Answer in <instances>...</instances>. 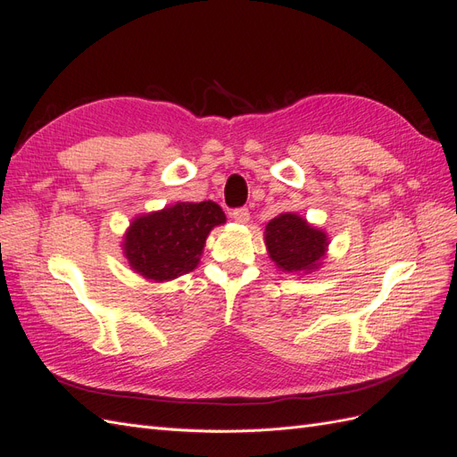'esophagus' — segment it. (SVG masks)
Here are the masks:
<instances>
[{
    "label": "esophagus",
    "instance_id": "34e87169",
    "mask_svg": "<svg viewBox=\"0 0 457 457\" xmlns=\"http://www.w3.org/2000/svg\"><path fill=\"white\" fill-rule=\"evenodd\" d=\"M230 217L237 220V223H240V225H245L247 220H250V210H247V207H238V210H234L232 213H230Z\"/></svg>",
    "mask_w": 457,
    "mask_h": 457
}]
</instances>
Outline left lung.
Wrapping results in <instances>:
<instances>
[{
    "label": "left lung",
    "mask_w": 457,
    "mask_h": 457,
    "mask_svg": "<svg viewBox=\"0 0 457 457\" xmlns=\"http://www.w3.org/2000/svg\"><path fill=\"white\" fill-rule=\"evenodd\" d=\"M265 245L270 261L287 274H309L322 267L328 253V232L311 225L305 217L286 212L269 220Z\"/></svg>",
    "instance_id": "obj_1"
}]
</instances>
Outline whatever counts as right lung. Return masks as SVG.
I'll return each mask as SVG.
<instances>
[{
	"mask_svg": "<svg viewBox=\"0 0 457 457\" xmlns=\"http://www.w3.org/2000/svg\"><path fill=\"white\" fill-rule=\"evenodd\" d=\"M225 220V212L212 200L175 202L137 215L123 234L121 250L143 278L170 282L198 267L207 237Z\"/></svg>",
	"mask_w": 457,
	"mask_h": 457,
	"instance_id": "right-lung-1",
	"label": "right lung"
}]
</instances>
